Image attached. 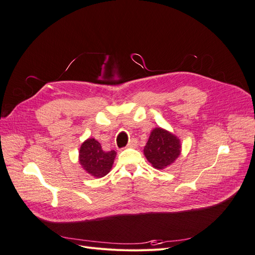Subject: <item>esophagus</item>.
Returning a JSON list of instances; mask_svg holds the SVG:
<instances>
[{"label":"esophagus","instance_id":"1","mask_svg":"<svg viewBox=\"0 0 255 255\" xmlns=\"http://www.w3.org/2000/svg\"><path fill=\"white\" fill-rule=\"evenodd\" d=\"M137 139L136 138H130V139L128 140V146H129V148H133V146H135L137 144Z\"/></svg>","mask_w":255,"mask_h":255}]
</instances>
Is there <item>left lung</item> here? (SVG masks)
<instances>
[{
	"label": "left lung",
	"mask_w": 255,
	"mask_h": 255,
	"mask_svg": "<svg viewBox=\"0 0 255 255\" xmlns=\"http://www.w3.org/2000/svg\"><path fill=\"white\" fill-rule=\"evenodd\" d=\"M143 153L154 168L164 169L179 157L181 143L173 134L157 128L151 132Z\"/></svg>",
	"instance_id": "8db88e82"
}]
</instances>
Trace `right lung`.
<instances>
[{
	"mask_svg": "<svg viewBox=\"0 0 255 255\" xmlns=\"http://www.w3.org/2000/svg\"><path fill=\"white\" fill-rule=\"evenodd\" d=\"M116 152L114 150L105 152L101 144L95 138H89L80 149V163L82 167L91 175L102 177L111 171Z\"/></svg>",
	"mask_w": 255,
	"mask_h": 255,
	"instance_id": "obj_1",
	"label": "right lung"
}]
</instances>
